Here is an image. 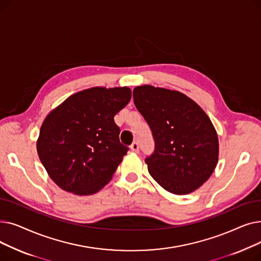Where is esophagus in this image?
Wrapping results in <instances>:
<instances>
[{"label":"esophagus","mask_w":261,"mask_h":261,"mask_svg":"<svg viewBox=\"0 0 261 261\" xmlns=\"http://www.w3.org/2000/svg\"><path fill=\"white\" fill-rule=\"evenodd\" d=\"M130 150H131L132 152L138 153V152L140 151V146H139V143H136V142L132 143V145L130 146Z\"/></svg>","instance_id":"esophagus-1"}]
</instances>
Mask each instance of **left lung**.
<instances>
[{
	"mask_svg": "<svg viewBox=\"0 0 261 261\" xmlns=\"http://www.w3.org/2000/svg\"><path fill=\"white\" fill-rule=\"evenodd\" d=\"M134 105L155 143L145 162L154 181L174 195H188L206 182L219 158L218 134L204 110L185 94L144 85Z\"/></svg>",
	"mask_w": 261,
	"mask_h": 261,
	"instance_id": "1",
	"label": "left lung"
}]
</instances>
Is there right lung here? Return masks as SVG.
<instances>
[{"label": "right lung", "mask_w": 261, "mask_h": 261, "mask_svg": "<svg viewBox=\"0 0 261 261\" xmlns=\"http://www.w3.org/2000/svg\"><path fill=\"white\" fill-rule=\"evenodd\" d=\"M130 99L128 87H94L71 95L47 114L37 151L61 189L90 196L111 181L128 151L114 116Z\"/></svg>", "instance_id": "1"}]
</instances>
